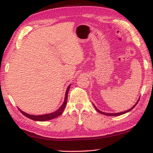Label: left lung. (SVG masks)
Listing matches in <instances>:
<instances>
[{"instance_id":"1","label":"left lung","mask_w":153,"mask_h":153,"mask_svg":"<svg viewBox=\"0 0 153 153\" xmlns=\"http://www.w3.org/2000/svg\"><path fill=\"white\" fill-rule=\"evenodd\" d=\"M139 98H140V97H139ZM139 98L138 99V100H137V101L136 102V103L135 104V105L133 106L131 108H130V109H129V110H126V111H124V112H117V113H106V112H102V111H100V110H99L98 108H97V107L95 106V105H94L93 104V106H94V107H95V109H96V110L98 112H99V113H100V114H104V115H106V116H120V115H122V114H126V113H127V112H129V111H131V110L134 108V107L137 105V104L138 103V102H139Z\"/></svg>"}]
</instances>
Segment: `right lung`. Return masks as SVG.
I'll return each instance as SVG.
<instances>
[{"label":"right lung","mask_w":153,"mask_h":153,"mask_svg":"<svg viewBox=\"0 0 153 153\" xmlns=\"http://www.w3.org/2000/svg\"><path fill=\"white\" fill-rule=\"evenodd\" d=\"M71 84H70L68 87H67L66 91L65 93V98H64V100L62 103V105L60 106V107L58 110H56V111H54L53 112H51L49 114H43V115H32V114H27L24 112V111H22V110L19 109V111L21 112V113H22V114H24L25 116L27 117L28 118H30L31 120H35V121H39V122H44V121H47V120H50L52 119H54L56 117L59 116L60 115H61L62 114L64 110L66 107V105H67V100H68V91H69V89L70 88Z\"/></svg>","instance_id":"right-lung-1"}]
</instances>
